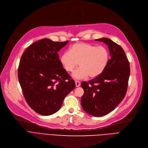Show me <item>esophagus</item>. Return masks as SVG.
I'll list each match as a JSON object with an SVG mask.
<instances>
[{
	"instance_id": "1",
	"label": "esophagus",
	"mask_w": 148,
	"mask_h": 148,
	"mask_svg": "<svg viewBox=\"0 0 148 148\" xmlns=\"http://www.w3.org/2000/svg\"><path fill=\"white\" fill-rule=\"evenodd\" d=\"M75 86L76 87H79L80 85V83L79 80H75Z\"/></svg>"
}]
</instances>
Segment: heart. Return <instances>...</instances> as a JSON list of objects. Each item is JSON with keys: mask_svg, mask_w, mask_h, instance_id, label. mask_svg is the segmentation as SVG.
Wrapping results in <instances>:
<instances>
[{"mask_svg": "<svg viewBox=\"0 0 148 148\" xmlns=\"http://www.w3.org/2000/svg\"><path fill=\"white\" fill-rule=\"evenodd\" d=\"M109 60V53L104 46L77 42L71 45L60 56V63L69 73L73 72L79 64L80 68L75 70L73 76L75 79L95 78L103 73Z\"/></svg>", "mask_w": 148, "mask_h": 148, "instance_id": "obj_1", "label": "heart"}]
</instances>
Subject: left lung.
Here are the masks:
<instances>
[{
    "label": "left lung",
    "instance_id": "8db88e82",
    "mask_svg": "<svg viewBox=\"0 0 148 148\" xmlns=\"http://www.w3.org/2000/svg\"><path fill=\"white\" fill-rule=\"evenodd\" d=\"M108 45L111 58L98 77L82 82L84 94L81 98L84 110L95 117L113 111L124 98L130 74V63L122 47L108 38L97 39Z\"/></svg>",
    "mask_w": 148,
    "mask_h": 148
}]
</instances>
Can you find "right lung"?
<instances>
[{
	"mask_svg": "<svg viewBox=\"0 0 148 148\" xmlns=\"http://www.w3.org/2000/svg\"><path fill=\"white\" fill-rule=\"evenodd\" d=\"M68 42L43 39L32 44L21 56L19 82L28 105L41 115L58 111L64 98L75 87L58 54Z\"/></svg>",
	"mask_w": 148,
	"mask_h": 148,
	"instance_id": "right-lung-1",
	"label": "right lung"
}]
</instances>
